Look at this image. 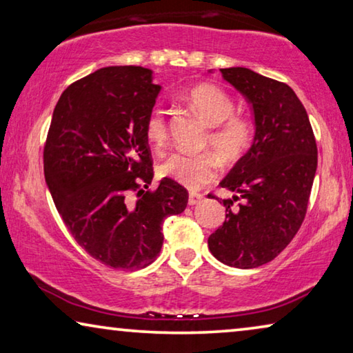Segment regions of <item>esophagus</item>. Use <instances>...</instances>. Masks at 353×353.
I'll list each match as a JSON object with an SVG mask.
<instances>
[{"label":"esophagus","mask_w":353,"mask_h":353,"mask_svg":"<svg viewBox=\"0 0 353 353\" xmlns=\"http://www.w3.org/2000/svg\"><path fill=\"white\" fill-rule=\"evenodd\" d=\"M205 195L200 192H189V205H197L203 200Z\"/></svg>","instance_id":"esophagus-1"}]
</instances>
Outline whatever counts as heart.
<instances>
[{"instance_id": "obj_1", "label": "heart", "mask_w": 353, "mask_h": 353, "mask_svg": "<svg viewBox=\"0 0 353 353\" xmlns=\"http://www.w3.org/2000/svg\"><path fill=\"white\" fill-rule=\"evenodd\" d=\"M183 101L199 118L210 124L207 142L222 161L240 159L254 140L252 120L233 112V99L229 93L213 83H200L183 94ZM145 137L156 150H162L169 139V126L164 112L153 108L145 121ZM218 162L210 153H173L161 162V176L176 181L188 189H199L213 181Z\"/></svg>"}]
</instances>
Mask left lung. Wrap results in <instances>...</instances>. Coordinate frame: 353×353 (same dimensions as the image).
<instances>
[{"instance_id": "left-lung-1", "label": "left lung", "mask_w": 353, "mask_h": 353, "mask_svg": "<svg viewBox=\"0 0 353 353\" xmlns=\"http://www.w3.org/2000/svg\"><path fill=\"white\" fill-rule=\"evenodd\" d=\"M221 74L252 104L256 137L221 181L235 195L222 200L225 221L210 235L208 248L229 267L256 268L278 257L305 221L317 145L306 108L289 85L246 68Z\"/></svg>"}]
</instances>
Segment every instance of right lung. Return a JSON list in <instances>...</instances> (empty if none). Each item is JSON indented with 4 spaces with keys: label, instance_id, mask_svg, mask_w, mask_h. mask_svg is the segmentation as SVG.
<instances>
[{
    "label": "right lung",
    "instance_id": "obj_1",
    "mask_svg": "<svg viewBox=\"0 0 353 353\" xmlns=\"http://www.w3.org/2000/svg\"><path fill=\"white\" fill-rule=\"evenodd\" d=\"M159 91L150 69L102 68L63 91L48 128L44 173L58 213L83 251L115 270L153 263L162 222L188 205L169 178L150 189L145 121Z\"/></svg>",
    "mask_w": 353,
    "mask_h": 353
}]
</instances>
